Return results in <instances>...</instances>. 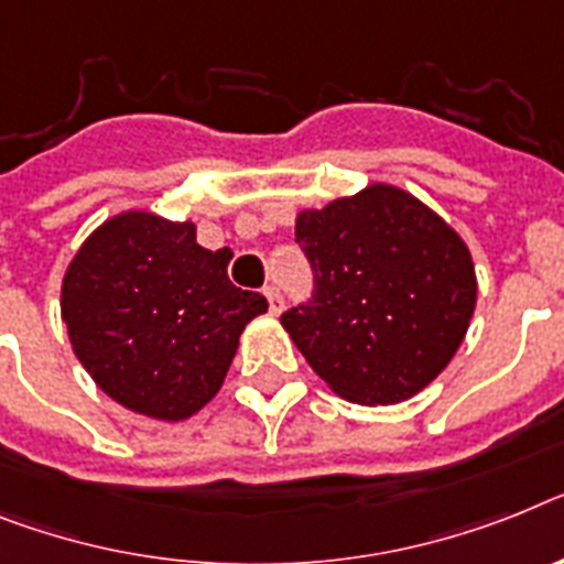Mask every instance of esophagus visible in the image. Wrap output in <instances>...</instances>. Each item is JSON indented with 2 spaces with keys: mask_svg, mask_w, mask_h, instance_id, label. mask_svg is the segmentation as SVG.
<instances>
[{
  "mask_svg": "<svg viewBox=\"0 0 564 564\" xmlns=\"http://www.w3.org/2000/svg\"><path fill=\"white\" fill-rule=\"evenodd\" d=\"M263 295H267L269 310H272V315H281V310H283L281 290H278V286H267V290H263Z\"/></svg>",
  "mask_w": 564,
  "mask_h": 564,
  "instance_id": "esophagus-1",
  "label": "esophagus"
}]
</instances>
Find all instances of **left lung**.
<instances>
[{
    "label": "left lung",
    "instance_id": "obj_1",
    "mask_svg": "<svg viewBox=\"0 0 564 564\" xmlns=\"http://www.w3.org/2000/svg\"><path fill=\"white\" fill-rule=\"evenodd\" d=\"M312 297L281 315L310 367L355 404H399L451 364L476 310L465 240L395 186L297 215Z\"/></svg>",
    "mask_w": 564,
    "mask_h": 564
}]
</instances>
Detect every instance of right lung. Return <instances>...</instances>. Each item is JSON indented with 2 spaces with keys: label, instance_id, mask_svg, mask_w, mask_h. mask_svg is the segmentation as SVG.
I'll return each mask as SVG.
<instances>
[{
  "label": "right lung",
  "instance_id": "obj_1",
  "mask_svg": "<svg viewBox=\"0 0 564 564\" xmlns=\"http://www.w3.org/2000/svg\"><path fill=\"white\" fill-rule=\"evenodd\" d=\"M226 263V249L197 243L194 224L126 212L99 226L63 281L70 347L99 390L163 421L215 399L243 326L269 306L238 290Z\"/></svg>",
  "mask_w": 564,
  "mask_h": 564
}]
</instances>
